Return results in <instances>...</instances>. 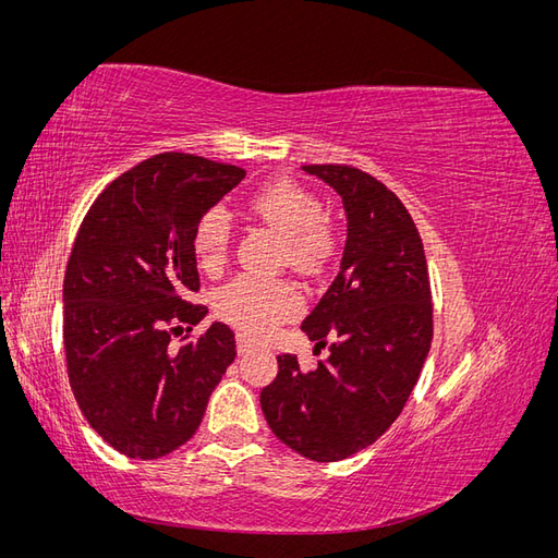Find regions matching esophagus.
<instances>
[{
	"label": "esophagus",
	"mask_w": 558,
	"mask_h": 558,
	"mask_svg": "<svg viewBox=\"0 0 558 558\" xmlns=\"http://www.w3.org/2000/svg\"><path fill=\"white\" fill-rule=\"evenodd\" d=\"M253 349V342L248 340L246 335H238V353L242 356V353H246V351H251Z\"/></svg>",
	"instance_id": "1"
}]
</instances>
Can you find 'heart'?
Here are the masks:
<instances>
[{"label":"heart","instance_id":"1","mask_svg":"<svg viewBox=\"0 0 558 558\" xmlns=\"http://www.w3.org/2000/svg\"><path fill=\"white\" fill-rule=\"evenodd\" d=\"M244 209L283 238V258L302 275H318L335 253V234L320 199L291 179H272L253 191ZM230 216L223 207L202 211L193 228V251L207 272L221 269L230 246ZM216 310L234 328L265 337L302 310L298 286L286 279L238 277L218 293Z\"/></svg>","mask_w":558,"mask_h":558}]
</instances>
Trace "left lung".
I'll return each mask as SVG.
<instances>
[{
  "instance_id": "8db88e82",
  "label": "left lung",
  "mask_w": 558,
  "mask_h": 558,
  "mask_svg": "<svg viewBox=\"0 0 558 558\" xmlns=\"http://www.w3.org/2000/svg\"><path fill=\"white\" fill-rule=\"evenodd\" d=\"M302 170L347 211L340 272L300 326L314 349L328 344V359L302 373L281 353L260 408L283 445L330 463L373 445L402 412L430 351L433 302L424 244L398 195L349 165Z\"/></svg>"
}]
</instances>
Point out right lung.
<instances>
[{
	"mask_svg": "<svg viewBox=\"0 0 558 558\" xmlns=\"http://www.w3.org/2000/svg\"><path fill=\"white\" fill-rule=\"evenodd\" d=\"M246 172L191 154H158L111 181L93 202L66 263L62 337L78 408L107 445L160 459L195 435L207 400L238 356L234 332L199 324L193 228Z\"/></svg>",
	"mask_w": 558,
	"mask_h": 558,
	"instance_id": "right-lung-1",
	"label": "right lung"
}]
</instances>
